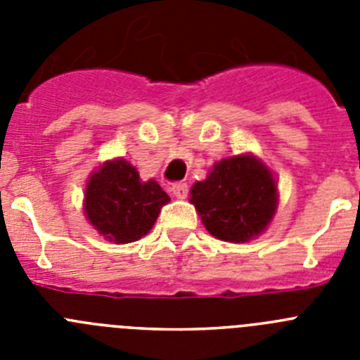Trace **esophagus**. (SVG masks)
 <instances>
[{
    "label": "esophagus",
    "mask_w": 360,
    "mask_h": 360,
    "mask_svg": "<svg viewBox=\"0 0 360 360\" xmlns=\"http://www.w3.org/2000/svg\"><path fill=\"white\" fill-rule=\"evenodd\" d=\"M171 191H173V195L176 198H187V195H189V186L186 182H174L171 186Z\"/></svg>",
    "instance_id": "obj_1"
}]
</instances>
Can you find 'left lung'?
<instances>
[{
    "mask_svg": "<svg viewBox=\"0 0 360 360\" xmlns=\"http://www.w3.org/2000/svg\"><path fill=\"white\" fill-rule=\"evenodd\" d=\"M191 202L218 240L241 243L262 234L278 205L274 176L252 155L216 162L203 182L191 187Z\"/></svg>",
    "mask_w": 360,
    "mask_h": 360,
    "instance_id": "8db88e82",
    "label": "left lung"
}]
</instances>
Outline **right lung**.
Instances as JSON below:
<instances>
[{"label":"right lung","instance_id":"1","mask_svg":"<svg viewBox=\"0 0 360 360\" xmlns=\"http://www.w3.org/2000/svg\"><path fill=\"white\" fill-rule=\"evenodd\" d=\"M169 196L155 180L142 182L124 158L98 167L86 186L84 211L90 224L115 243H131L155 225Z\"/></svg>","mask_w":360,"mask_h":360}]
</instances>
